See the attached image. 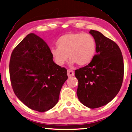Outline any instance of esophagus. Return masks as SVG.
<instances>
[{
    "label": "esophagus",
    "instance_id": "1",
    "mask_svg": "<svg viewBox=\"0 0 132 132\" xmlns=\"http://www.w3.org/2000/svg\"><path fill=\"white\" fill-rule=\"evenodd\" d=\"M67 74H68V76L69 77H73V75H74V72L72 71L71 69H68L67 72Z\"/></svg>",
    "mask_w": 132,
    "mask_h": 132
}]
</instances>
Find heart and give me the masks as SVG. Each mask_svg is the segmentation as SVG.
I'll return each instance as SVG.
<instances>
[{
  "instance_id": "1",
  "label": "heart",
  "mask_w": 132,
  "mask_h": 132,
  "mask_svg": "<svg viewBox=\"0 0 132 132\" xmlns=\"http://www.w3.org/2000/svg\"><path fill=\"white\" fill-rule=\"evenodd\" d=\"M57 48L51 50L55 63L63 66L69 57L70 64L77 63L80 66L89 64L96 51V42L90 34L70 32L61 36L57 41Z\"/></svg>"
}]
</instances>
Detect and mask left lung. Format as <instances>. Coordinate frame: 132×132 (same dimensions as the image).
<instances>
[{
	"label": "left lung",
	"mask_w": 132,
	"mask_h": 132,
	"mask_svg": "<svg viewBox=\"0 0 132 132\" xmlns=\"http://www.w3.org/2000/svg\"><path fill=\"white\" fill-rule=\"evenodd\" d=\"M89 33L96 42V52L88 65L75 70L78 79V100L90 109L98 108L111 101L120 90L124 73L122 53L115 42L99 31Z\"/></svg>",
	"instance_id": "8db88e82"
}]
</instances>
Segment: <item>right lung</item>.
Here are the masks:
<instances>
[{
  "mask_svg": "<svg viewBox=\"0 0 132 132\" xmlns=\"http://www.w3.org/2000/svg\"><path fill=\"white\" fill-rule=\"evenodd\" d=\"M10 76L17 97L40 112L55 106L68 78L66 68L54 62L48 45L34 33L27 35L12 52Z\"/></svg>",
  "mask_w": 132,
  "mask_h": 132,
  "instance_id": "1",
  "label": "right lung"
}]
</instances>
